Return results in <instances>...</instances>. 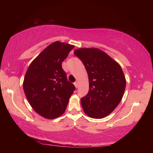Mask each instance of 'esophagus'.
I'll return each mask as SVG.
<instances>
[{
	"mask_svg": "<svg viewBox=\"0 0 153 153\" xmlns=\"http://www.w3.org/2000/svg\"><path fill=\"white\" fill-rule=\"evenodd\" d=\"M74 85H75V86H76V88H78V86H79V84H78V82H74Z\"/></svg>",
	"mask_w": 153,
	"mask_h": 153,
	"instance_id": "obj_1",
	"label": "esophagus"
}]
</instances>
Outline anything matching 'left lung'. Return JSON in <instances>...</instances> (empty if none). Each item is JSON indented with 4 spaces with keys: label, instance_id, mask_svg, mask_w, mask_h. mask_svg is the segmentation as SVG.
<instances>
[{
    "label": "left lung",
    "instance_id": "obj_1",
    "mask_svg": "<svg viewBox=\"0 0 153 153\" xmlns=\"http://www.w3.org/2000/svg\"><path fill=\"white\" fill-rule=\"evenodd\" d=\"M74 54L84 63L88 76L89 91L81 99L84 113L94 119L107 117L120 104L126 89L121 66L98 48H78Z\"/></svg>",
    "mask_w": 153,
    "mask_h": 153
}]
</instances>
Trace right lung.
Instances as JSON below:
<instances>
[{"mask_svg":"<svg viewBox=\"0 0 153 153\" xmlns=\"http://www.w3.org/2000/svg\"><path fill=\"white\" fill-rule=\"evenodd\" d=\"M74 45L56 41L41 52L25 73L23 87L28 102L46 119H55L65 111L76 89L67 81L61 64Z\"/></svg>","mask_w":153,"mask_h":153,"instance_id":"right-lung-1","label":"right lung"}]
</instances>
